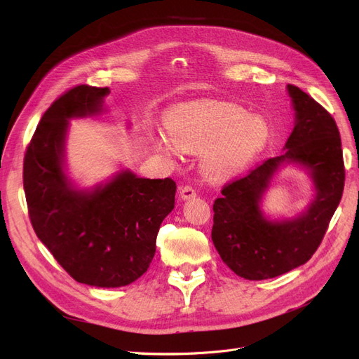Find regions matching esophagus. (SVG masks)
<instances>
[{
    "label": "esophagus",
    "instance_id": "1",
    "mask_svg": "<svg viewBox=\"0 0 359 359\" xmlns=\"http://www.w3.org/2000/svg\"><path fill=\"white\" fill-rule=\"evenodd\" d=\"M180 196L182 201H190L193 198H196V190L190 186H184L180 189Z\"/></svg>",
    "mask_w": 359,
    "mask_h": 359
}]
</instances>
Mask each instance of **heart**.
<instances>
[{
  "instance_id": "obj_1",
  "label": "heart",
  "mask_w": 359,
  "mask_h": 359,
  "mask_svg": "<svg viewBox=\"0 0 359 359\" xmlns=\"http://www.w3.org/2000/svg\"><path fill=\"white\" fill-rule=\"evenodd\" d=\"M168 140L148 135L158 154L175 160L178 151L201 154V170L210 181H226L243 173L262 154L271 137L266 119L232 103L199 104L172 112L166 119Z\"/></svg>"
}]
</instances>
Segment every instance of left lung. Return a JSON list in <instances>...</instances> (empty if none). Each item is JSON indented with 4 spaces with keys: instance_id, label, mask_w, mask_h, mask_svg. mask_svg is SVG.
Here are the masks:
<instances>
[{
    "instance_id": "1",
    "label": "left lung",
    "mask_w": 359,
    "mask_h": 359,
    "mask_svg": "<svg viewBox=\"0 0 359 359\" xmlns=\"http://www.w3.org/2000/svg\"><path fill=\"white\" fill-rule=\"evenodd\" d=\"M286 91L295 118L285 153L226 186L212 206L214 247L223 262L247 280L273 278L306 264L318 250L343 194L341 139L334 118L298 86L287 85ZM286 165L308 173L312 199L299 215L269 217L262 202Z\"/></svg>"
}]
</instances>
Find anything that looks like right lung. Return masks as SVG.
Returning <instances> with one entry per match:
<instances>
[{
	"mask_svg": "<svg viewBox=\"0 0 359 359\" xmlns=\"http://www.w3.org/2000/svg\"><path fill=\"white\" fill-rule=\"evenodd\" d=\"M109 93L79 85L61 95L41 116L24 161L36 235L76 281L94 287L127 286L147 273L177 191L170 178H140L127 168L91 187L70 177V121L106 114Z\"/></svg>",
	"mask_w": 359,
	"mask_h": 359,
	"instance_id": "obj_1",
	"label": "right lung"
}]
</instances>
